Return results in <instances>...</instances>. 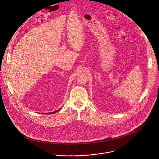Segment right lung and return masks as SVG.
I'll return each instance as SVG.
<instances>
[{
	"instance_id": "1",
	"label": "right lung",
	"mask_w": 159,
	"mask_h": 159,
	"mask_svg": "<svg viewBox=\"0 0 159 159\" xmlns=\"http://www.w3.org/2000/svg\"><path fill=\"white\" fill-rule=\"evenodd\" d=\"M60 109H59V110H57V111H55V112H49V113H45V114H54V113H56V112H57L58 111H59ZM43 114H45V113Z\"/></svg>"
}]
</instances>
